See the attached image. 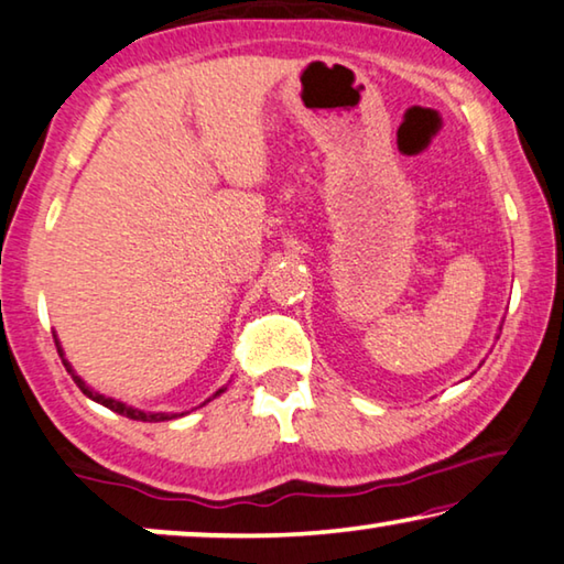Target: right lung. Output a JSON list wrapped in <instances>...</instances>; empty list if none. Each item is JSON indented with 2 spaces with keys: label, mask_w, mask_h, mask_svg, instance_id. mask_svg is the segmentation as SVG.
<instances>
[{
  "label": "right lung",
  "mask_w": 564,
  "mask_h": 564,
  "mask_svg": "<svg viewBox=\"0 0 564 564\" xmlns=\"http://www.w3.org/2000/svg\"><path fill=\"white\" fill-rule=\"evenodd\" d=\"M55 345H57V352H59V358H63V348H59V340H55ZM63 362H65L67 372H73L70 362H67L65 358H63ZM73 380H75L77 386H80V391H83L85 395L93 398L95 403L106 405V409L116 411V413H120V415H126V419H133V421H149V423H159V421H171V419H178V415H184V413H145V411H138V409H131V405H126V403L116 401V398H108V395H102V393H95L93 388L85 386V380H83V378H77V376H75V372H73ZM224 391H227V388H219V391H216L212 398L221 395ZM212 398H209V401H212Z\"/></svg>",
  "instance_id": "right-lung-1"
}]
</instances>
